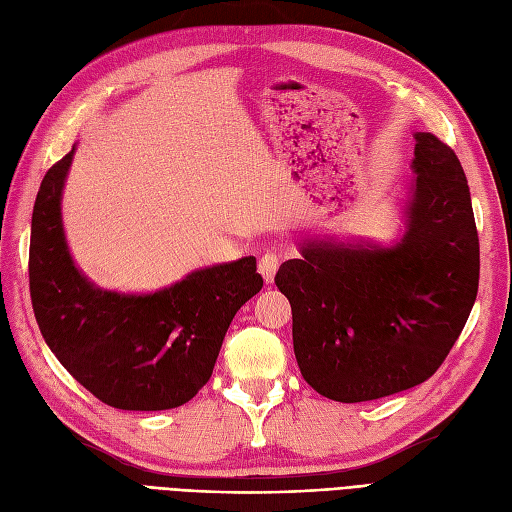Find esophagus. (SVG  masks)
I'll list each match as a JSON object with an SVG mask.
<instances>
[{"mask_svg":"<svg viewBox=\"0 0 512 512\" xmlns=\"http://www.w3.org/2000/svg\"><path fill=\"white\" fill-rule=\"evenodd\" d=\"M277 267H280V258H277L275 252H265V254L260 256V260H258V271H260L262 277H265L267 284L273 282Z\"/></svg>","mask_w":512,"mask_h":512,"instance_id":"esophagus-1","label":"esophagus"}]
</instances>
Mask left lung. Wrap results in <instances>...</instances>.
Here are the masks:
<instances>
[{"label": "left lung", "instance_id": "obj_1", "mask_svg": "<svg viewBox=\"0 0 512 512\" xmlns=\"http://www.w3.org/2000/svg\"><path fill=\"white\" fill-rule=\"evenodd\" d=\"M406 232L395 245L303 243L275 275L292 307L305 382L342 404L425 382L455 346L478 292V232L455 151L416 132Z\"/></svg>", "mask_w": 512, "mask_h": 512}]
</instances>
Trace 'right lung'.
Returning <instances> with one entry per match:
<instances>
[{
  "label": "right lung",
  "mask_w": 512,
  "mask_h": 512,
  "mask_svg": "<svg viewBox=\"0 0 512 512\" xmlns=\"http://www.w3.org/2000/svg\"><path fill=\"white\" fill-rule=\"evenodd\" d=\"M74 149L40 183L29 241V292L46 346L106 406L170 410L213 374L224 335L262 288L256 258L190 273L151 294L91 284L76 269L61 224V190Z\"/></svg>",
  "instance_id": "right-lung-1"
}]
</instances>
